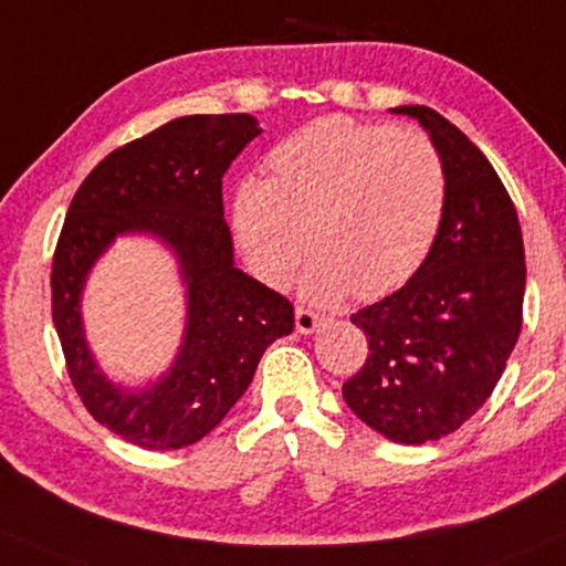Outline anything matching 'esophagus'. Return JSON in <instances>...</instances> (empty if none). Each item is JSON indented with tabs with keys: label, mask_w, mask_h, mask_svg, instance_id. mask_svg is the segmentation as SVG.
<instances>
[{
	"label": "esophagus",
	"mask_w": 566,
	"mask_h": 566,
	"mask_svg": "<svg viewBox=\"0 0 566 566\" xmlns=\"http://www.w3.org/2000/svg\"><path fill=\"white\" fill-rule=\"evenodd\" d=\"M294 317H296V331L302 333V336H310V333L317 331L319 317L312 310H306V306H296Z\"/></svg>",
	"instance_id": "34e87169"
}]
</instances>
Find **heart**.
I'll list each match as a JSON object with an SVG mask.
<instances>
[{
    "mask_svg": "<svg viewBox=\"0 0 566 566\" xmlns=\"http://www.w3.org/2000/svg\"><path fill=\"white\" fill-rule=\"evenodd\" d=\"M272 178L233 197V233L249 270L283 289L312 249L304 294L378 298L422 268L441 233L449 172L420 130L346 115L317 117L268 157Z\"/></svg>",
    "mask_w": 566,
    "mask_h": 566,
    "instance_id": "heart-1",
    "label": "heart"
}]
</instances>
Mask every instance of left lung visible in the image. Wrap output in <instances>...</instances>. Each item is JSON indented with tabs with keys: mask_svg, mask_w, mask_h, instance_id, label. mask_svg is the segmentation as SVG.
Instances as JSON below:
<instances>
[{
	"mask_svg": "<svg viewBox=\"0 0 566 566\" xmlns=\"http://www.w3.org/2000/svg\"><path fill=\"white\" fill-rule=\"evenodd\" d=\"M390 113L430 134L449 172V205L422 268L352 315L369 354L344 399L380 436L420 446L462 428L496 388L520 338L525 247L512 197L457 125L422 104Z\"/></svg>",
	"mask_w": 566,
	"mask_h": 566,
	"instance_id": "1",
	"label": "left lung"
}]
</instances>
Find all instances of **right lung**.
Segmentation results:
<instances>
[{"label": "right lung", "mask_w": 566, "mask_h": 566, "mask_svg": "<svg viewBox=\"0 0 566 566\" xmlns=\"http://www.w3.org/2000/svg\"><path fill=\"white\" fill-rule=\"evenodd\" d=\"M260 134L247 113L178 117L104 157L70 201L52 260V317L67 375L88 415L142 449L201 441L249 388L264 348L294 331L289 298L233 264L222 218V176ZM123 232H149L172 248L189 296L179 357L142 391L106 380L80 323L87 270Z\"/></svg>", "instance_id": "right-lung-1"}]
</instances>
